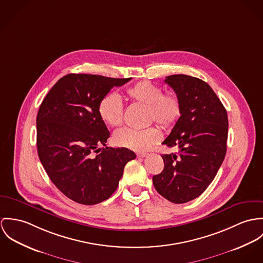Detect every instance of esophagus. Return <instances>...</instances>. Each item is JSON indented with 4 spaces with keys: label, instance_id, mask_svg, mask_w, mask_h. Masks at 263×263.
I'll return each instance as SVG.
<instances>
[{
    "label": "esophagus",
    "instance_id": "1",
    "mask_svg": "<svg viewBox=\"0 0 263 263\" xmlns=\"http://www.w3.org/2000/svg\"><path fill=\"white\" fill-rule=\"evenodd\" d=\"M147 155H148V154H147L146 152H139V153H137V156H138V157H142V158L146 157Z\"/></svg>",
    "mask_w": 263,
    "mask_h": 263
}]
</instances>
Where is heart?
I'll list each match as a JSON object with an SVG mask.
<instances>
[{
  "instance_id": "b5f03b06",
  "label": "heart",
  "mask_w": 263,
  "mask_h": 263,
  "mask_svg": "<svg viewBox=\"0 0 263 263\" xmlns=\"http://www.w3.org/2000/svg\"><path fill=\"white\" fill-rule=\"evenodd\" d=\"M125 98L146 107L147 122H155L163 129L173 127L181 115V105L174 92H164L162 88L149 82H139L127 88ZM98 112L102 121L109 127H118L124 117V107L115 93L106 95L99 103ZM160 139V132L155 127L143 130L123 128L113 137L114 143L133 151H144Z\"/></svg>"
}]
</instances>
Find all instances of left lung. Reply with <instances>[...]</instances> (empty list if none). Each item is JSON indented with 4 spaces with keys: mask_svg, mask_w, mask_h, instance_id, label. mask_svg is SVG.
<instances>
[{
    "mask_svg": "<svg viewBox=\"0 0 263 263\" xmlns=\"http://www.w3.org/2000/svg\"><path fill=\"white\" fill-rule=\"evenodd\" d=\"M164 82L178 97L181 115L162 144L178 153L161 155L164 168L152 180L163 198L183 204L201 196L217 175L227 150L228 116L204 81L174 74Z\"/></svg>",
    "mask_w": 263,
    "mask_h": 263,
    "instance_id": "1",
    "label": "left lung"
}]
</instances>
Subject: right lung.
I'll return each mask as SVG.
<instances>
[{
  "instance_id": "add662e5",
  "label": "right lung",
  "mask_w": 263,
  "mask_h": 263,
  "mask_svg": "<svg viewBox=\"0 0 263 263\" xmlns=\"http://www.w3.org/2000/svg\"><path fill=\"white\" fill-rule=\"evenodd\" d=\"M130 80L69 73L40 105L36 119L39 159L59 191L79 204L109 199L126 163L136 157L128 148H102L110 132L98 112L111 88Z\"/></svg>"
}]
</instances>
